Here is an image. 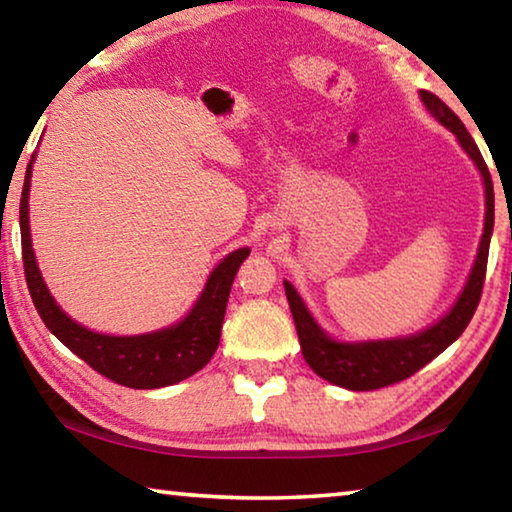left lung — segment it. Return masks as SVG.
<instances>
[{
	"label": "left lung",
	"mask_w": 512,
	"mask_h": 512,
	"mask_svg": "<svg viewBox=\"0 0 512 512\" xmlns=\"http://www.w3.org/2000/svg\"><path fill=\"white\" fill-rule=\"evenodd\" d=\"M420 99L429 115L456 137L461 149L470 155L476 171L481 173L485 196L483 235L479 241V248H476L470 275H467L454 305L449 307L436 323L427 325L420 329V332L393 336V339H334V336L318 323L316 316L311 314L298 289L293 287L289 280H284V291H287L293 323H296L298 329L302 357H305L309 368L314 370L318 377H323L329 384L348 388V391H375V388L391 386L395 381L411 377L413 372L427 366L431 359H436L440 352L447 350L449 345L465 332V327L472 320L481 298L490 237L492 228H495V189H492L490 171L485 167L479 146L472 140V135L467 133L463 121L458 119L436 94L422 90Z\"/></svg>",
	"instance_id": "left-lung-1"
}]
</instances>
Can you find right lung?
Listing matches in <instances>:
<instances>
[{"instance_id": "add662e5", "label": "right lung", "mask_w": 512, "mask_h": 512, "mask_svg": "<svg viewBox=\"0 0 512 512\" xmlns=\"http://www.w3.org/2000/svg\"><path fill=\"white\" fill-rule=\"evenodd\" d=\"M36 153L24 176L22 203H20V232H22V259L27 284L42 323L56 339L72 350L76 357L83 359L90 368L101 372L103 377L117 381L121 386L140 388H164L178 384L194 372L207 366L214 357L221 341V325L228 307L230 289L235 275L244 259L250 255V248H237L225 255L212 268L207 277L201 296L196 298L192 309L178 320L162 329L144 334H103L81 325L51 296L45 277L40 273L36 250L31 244L29 225V192L31 173Z\"/></svg>"}]
</instances>
